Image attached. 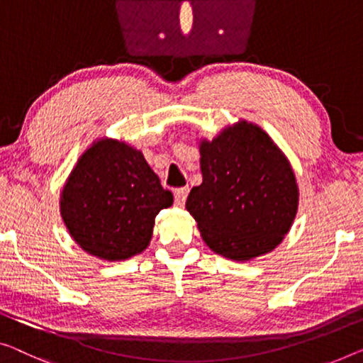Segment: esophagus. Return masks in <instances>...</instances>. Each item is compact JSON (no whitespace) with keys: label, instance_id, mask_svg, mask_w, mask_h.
Wrapping results in <instances>:
<instances>
[{"label":"esophagus","instance_id":"obj_1","mask_svg":"<svg viewBox=\"0 0 363 363\" xmlns=\"http://www.w3.org/2000/svg\"><path fill=\"white\" fill-rule=\"evenodd\" d=\"M187 194H189V189L187 187H181V189H176L174 191V202L176 205H184L187 199Z\"/></svg>","mask_w":363,"mask_h":363}]
</instances>
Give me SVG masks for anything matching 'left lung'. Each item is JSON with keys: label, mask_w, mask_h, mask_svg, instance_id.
Returning <instances> with one entry per match:
<instances>
[{"label": "left lung", "mask_w": 363, "mask_h": 363, "mask_svg": "<svg viewBox=\"0 0 363 363\" xmlns=\"http://www.w3.org/2000/svg\"><path fill=\"white\" fill-rule=\"evenodd\" d=\"M203 181L186 208L210 250L250 261L280 245L298 208L294 169L261 127L241 121L200 143Z\"/></svg>", "instance_id": "left-lung-1"}]
</instances>
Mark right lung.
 Instances as JSON below:
<instances>
[{
	"label": "right lung",
	"mask_w": 363,
	"mask_h": 363,
	"mask_svg": "<svg viewBox=\"0 0 363 363\" xmlns=\"http://www.w3.org/2000/svg\"><path fill=\"white\" fill-rule=\"evenodd\" d=\"M171 205L172 194L161 186L142 151L102 138L73 167L60 212L86 252L122 261L147 250L156 215Z\"/></svg>",
	"instance_id": "obj_1"
}]
</instances>
